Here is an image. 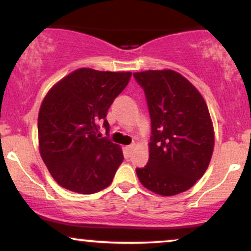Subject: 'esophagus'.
<instances>
[{"instance_id":"34e87169","label":"esophagus","mask_w":251,"mask_h":251,"mask_svg":"<svg viewBox=\"0 0 251 251\" xmlns=\"http://www.w3.org/2000/svg\"><path fill=\"white\" fill-rule=\"evenodd\" d=\"M134 149H135V144H131V145L126 148V151H127L128 154H132V152L134 151Z\"/></svg>"}]
</instances>
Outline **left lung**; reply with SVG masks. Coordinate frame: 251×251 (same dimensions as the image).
Instances as JSON below:
<instances>
[{
	"instance_id": "obj_1",
	"label": "left lung",
	"mask_w": 251,
	"mask_h": 251,
	"mask_svg": "<svg viewBox=\"0 0 251 251\" xmlns=\"http://www.w3.org/2000/svg\"><path fill=\"white\" fill-rule=\"evenodd\" d=\"M151 118L149 162L135 169L140 183L160 196L186 191L205 174L215 133L205 100L181 74L171 70L133 73Z\"/></svg>"
}]
</instances>
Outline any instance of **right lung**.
Instances as JSON below:
<instances>
[{"label":"right lung","mask_w":251,"mask_h":251,"mask_svg":"<svg viewBox=\"0 0 251 251\" xmlns=\"http://www.w3.org/2000/svg\"><path fill=\"white\" fill-rule=\"evenodd\" d=\"M131 72L80 68L50 89L37 119L43 163L62 188L89 195L107 188L124 155L119 145L99 133L113 100L127 86Z\"/></svg>","instance_id":"right-lung-1"}]
</instances>
